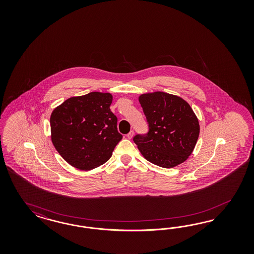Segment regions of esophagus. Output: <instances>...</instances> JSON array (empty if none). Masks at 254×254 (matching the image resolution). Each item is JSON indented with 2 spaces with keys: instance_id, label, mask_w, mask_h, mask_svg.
<instances>
[{
  "instance_id": "obj_1",
  "label": "esophagus",
  "mask_w": 254,
  "mask_h": 254,
  "mask_svg": "<svg viewBox=\"0 0 254 254\" xmlns=\"http://www.w3.org/2000/svg\"><path fill=\"white\" fill-rule=\"evenodd\" d=\"M133 136H134V132L132 130H131L128 134H127V138H129V139L133 138Z\"/></svg>"
}]
</instances>
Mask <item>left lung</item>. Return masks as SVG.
Segmentation results:
<instances>
[{
	"mask_svg": "<svg viewBox=\"0 0 254 254\" xmlns=\"http://www.w3.org/2000/svg\"><path fill=\"white\" fill-rule=\"evenodd\" d=\"M149 125L145 135L133 140L143 157L165 169L184 163L199 136L198 119L184 99L169 93L142 94L138 97Z\"/></svg>",
	"mask_w": 254,
	"mask_h": 254,
	"instance_id": "8db88e82",
	"label": "left lung"
}]
</instances>
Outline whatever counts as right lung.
I'll return each instance as SVG.
<instances>
[{"label":"right lung","instance_id":"right-lung-1","mask_svg":"<svg viewBox=\"0 0 254 254\" xmlns=\"http://www.w3.org/2000/svg\"><path fill=\"white\" fill-rule=\"evenodd\" d=\"M110 93L72 97L55 108L50 116L51 139L70 166L91 170L107 162L123 136L110 110Z\"/></svg>","mask_w":254,"mask_h":254}]
</instances>
